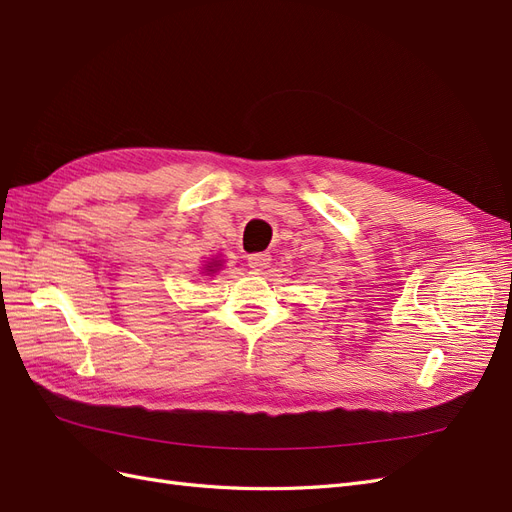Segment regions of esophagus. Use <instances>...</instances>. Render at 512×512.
I'll return each instance as SVG.
<instances>
[{
    "label": "esophagus",
    "instance_id": "34e87169",
    "mask_svg": "<svg viewBox=\"0 0 512 512\" xmlns=\"http://www.w3.org/2000/svg\"><path fill=\"white\" fill-rule=\"evenodd\" d=\"M269 262H271V254H250V256H247V265H250L254 271L267 269Z\"/></svg>",
    "mask_w": 512,
    "mask_h": 512
}]
</instances>
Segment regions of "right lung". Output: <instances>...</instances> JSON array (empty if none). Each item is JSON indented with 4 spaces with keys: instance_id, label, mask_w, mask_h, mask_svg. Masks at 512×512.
<instances>
[{
    "instance_id": "1",
    "label": "right lung",
    "mask_w": 512,
    "mask_h": 512,
    "mask_svg": "<svg viewBox=\"0 0 512 512\" xmlns=\"http://www.w3.org/2000/svg\"><path fill=\"white\" fill-rule=\"evenodd\" d=\"M218 267H220V262H218V260H215V262H211V267H209V265H207V267H205V269H207V271H211V273H213V271H215V269H218Z\"/></svg>"
}]
</instances>
